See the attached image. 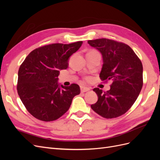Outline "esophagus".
Listing matches in <instances>:
<instances>
[{"mask_svg":"<svg viewBox=\"0 0 160 160\" xmlns=\"http://www.w3.org/2000/svg\"><path fill=\"white\" fill-rule=\"evenodd\" d=\"M89 91H90V89L89 88H87V87H84V86L81 87V91L82 93H85V92H88Z\"/></svg>","mask_w":160,"mask_h":160,"instance_id":"obj_1","label":"esophagus"}]
</instances>
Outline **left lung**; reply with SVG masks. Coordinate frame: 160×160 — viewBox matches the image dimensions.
Listing matches in <instances>:
<instances>
[{"instance_id":"8db88e82","label":"left lung","mask_w":160,"mask_h":160,"mask_svg":"<svg viewBox=\"0 0 160 160\" xmlns=\"http://www.w3.org/2000/svg\"><path fill=\"white\" fill-rule=\"evenodd\" d=\"M88 43L102 55L101 79L112 81L107 92L99 88L93 89L98 100L91 108L103 118L119 117L131 108L142 90V62L132 48L123 42L99 38L88 41Z\"/></svg>"}]
</instances>
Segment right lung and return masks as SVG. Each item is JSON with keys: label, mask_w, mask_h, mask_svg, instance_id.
<instances>
[{"label": "right lung", "mask_w": 160, "mask_h": 160, "mask_svg": "<svg viewBox=\"0 0 160 160\" xmlns=\"http://www.w3.org/2000/svg\"><path fill=\"white\" fill-rule=\"evenodd\" d=\"M83 44L55 43L38 48L25 58L18 72L17 91L26 109L35 118L51 122L65 114L75 95L77 84L58 83L61 70L69 67L70 57Z\"/></svg>", "instance_id": "right-lung-1"}]
</instances>
